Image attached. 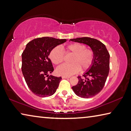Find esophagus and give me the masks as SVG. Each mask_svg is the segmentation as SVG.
Returning a JSON list of instances; mask_svg holds the SVG:
<instances>
[{"mask_svg": "<svg viewBox=\"0 0 131 131\" xmlns=\"http://www.w3.org/2000/svg\"><path fill=\"white\" fill-rule=\"evenodd\" d=\"M62 79H69L70 77L69 76H62Z\"/></svg>", "mask_w": 131, "mask_h": 131, "instance_id": "34e87169", "label": "esophagus"}]
</instances>
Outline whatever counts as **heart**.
Masks as SVG:
<instances>
[{"instance_id":"heart-1","label":"heart","mask_w":131,"mask_h":131,"mask_svg":"<svg viewBox=\"0 0 131 131\" xmlns=\"http://www.w3.org/2000/svg\"><path fill=\"white\" fill-rule=\"evenodd\" d=\"M66 53H73L71 59L72 64H62L57 68L56 72L58 75L69 76L79 71L81 69L86 70L92 65L94 60V52L90 49H86V45L80 43H72L66 46ZM49 58L55 65L62 63L64 59V52L59 47H56L52 49Z\"/></svg>"}]
</instances>
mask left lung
Listing matches in <instances>:
<instances>
[{"label": "left lung", "instance_id": "1", "mask_svg": "<svg viewBox=\"0 0 131 131\" xmlns=\"http://www.w3.org/2000/svg\"><path fill=\"white\" fill-rule=\"evenodd\" d=\"M70 41L88 45L94 52L92 65L83 74L78 76L79 82L72 87L78 96L88 99L95 96L104 86L110 70V54L105 45L96 39L82 37L70 39Z\"/></svg>", "mask_w": 131, "mask_h": 131}]
</instances>
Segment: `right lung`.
Masks as SVG:
<instances>
[{"mask_svg": "<svg viewBox=\"0 0 131 131\" xmlns=\"http://www.w3.org/2000/svg\"><path fill=\"white\" fill-rule=\"evenodd\" d=\"M67 41L52 37H41L29 42L21 55V70L28 88L41 97L53 95L59 86L61 77L50 75L53 68L49 55L53 48Z\"/></svg>", "mask_w": 131, "mask_h": 131, "instance_id": "right-lung-1", "label": "right lung"}]
</instances>
